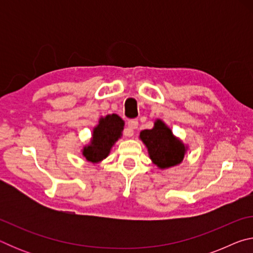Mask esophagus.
Listing matches in <instances>:
<instances>
[{
    "mask_svg": "<svg viewBox=\"0 0 253 253\" xmlns=\"http://www.w3.org/2000/svg\"><path fill=\"white\" fill-rule=\"evenodd\" d=\"M138 127V122L135 121V119H132V121H129L128 122V127L126 128V130L124 134H125V136L127 137H130L134 135V129H136V128Z\"/></svg>",
    "mask_w": 253,
    "mask_h": 253,
    "instance_id": "1",
    "label": "esophagus"
}]
</instances>
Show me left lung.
<instances>
[{"label": "left lung", "instance_id": "obj_1", "mask_svg": "<svg viewBox=\"0 0 253 253\" xmlns=\"http://www.w3.org/2000/svg\"><path fill=\"white\" fill-rule=\"evenodd\" d=\"M139 138L147 147L152 162L161 169L178 165L187 149L182 140L175 137L170 128L161 119H156L152 129L140 131Z\"/></svg>", "mask_w": 253, "mask_h": 253}]
</instances>
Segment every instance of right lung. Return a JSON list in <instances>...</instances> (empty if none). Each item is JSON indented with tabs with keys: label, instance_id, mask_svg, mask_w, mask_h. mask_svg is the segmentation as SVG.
I'll return each mask as SVG.
<instances>
[{
	"label": "right lung",
	"instance_id": "add662e5",
	"mask_svg": "<svg viewBox=\"0 0 253 253\" xmlns=\"http://www.w3.org/2000/svg\"><path fill=\"white\" fill-rule=\"evenodd\" d=\"M124 125L125 123L116 114L101 117L99 124L93 128L90 143L83 149V155L85 160L91 163H99L108 156L111 147L122 137Z\"/></svg>",
	"mask_w": 253,
	"mask_h": 253
}]
</instances>
